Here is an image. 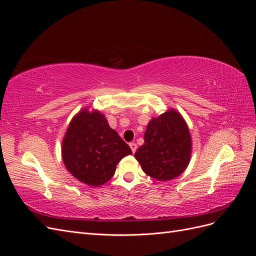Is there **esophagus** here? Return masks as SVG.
I'll return each instance as SVG.
<instances>
[{
	"label": "esophagus",
	"instance_id": "34e87169",
	"mask_svg": "<svg viewBox=\"0 0 256 256\" xmlns=\"http://www.w3.org/2000/svg\"><path fill=\"white\" fill-rule=\"evenodd\" d=\"M129 146H130V148H131V150H132V152L134 154V152H136V148H138V146H136V144L134 142H132V143H130V144H129Z\"/></svg>",
	"mask_w": 256,
	"mask_h": 256
}]
</instances>
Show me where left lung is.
<instances>
[{
  "label": "left lung",
  "instance_id": "left-lung-1",
  "mask_svg": "<svg viewBox=\"0 0 256 256\" xmlns=\"http://www.w3.org/2000/svg\"><path fill=\"white\" fill-rule=\"evenodd\" d=\"M192 142L180 113L170 109L147 125L144 144L134 154L145 174L158 180L180 176L188 166Z\"/></svg>",
  "mask_w": 256,
  "mask_h": 256
}]
</instances>
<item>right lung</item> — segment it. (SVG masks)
Listing matches in <instances>:
<instances>
[{
    "label": "right lung",
    "mask_w": 256,
    "mask_h": 256,
    "mask_svg": "<svg viewBox=\"0 0 256 256\" xmlns=\"http://www.w3.org/2000/svg\"><path fill=\"white\" fill-rule=\"evenodd\" d=\"M130 147L97 110L83 109L72 120L62 143V158L74 178L99 187L110 180Z\"/></svg>",
    "instance_id": "obj_1"
}]
</instances>
